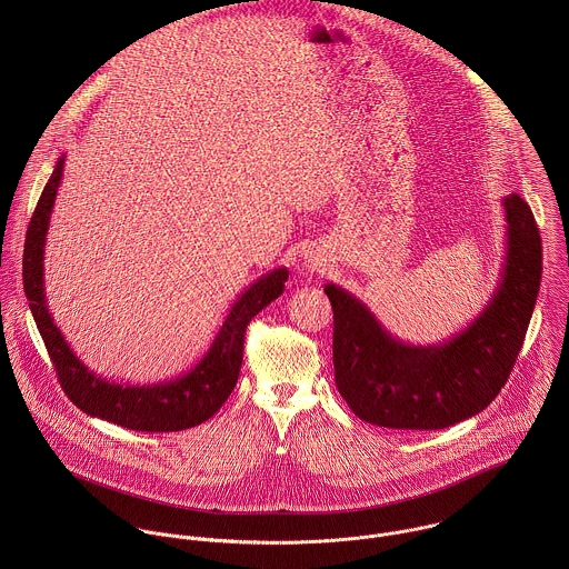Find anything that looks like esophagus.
I'll return each instance as SVG.
<instances>
[{
  "label": "esophagus",
  "mask_w": 569,
  "mask_h": 569,
  "mask_svg": "<svg viewBox=\"0 0 569 569\" xmlns=\"http://www.w3.org/2000/svg\"><path fill=\"white\" fill-rule=\"evenodd\" d=\"M307 264H309L311 271H322V269H325V262H322V258H318V256H309V258H307Z\"/></svg>",
  "instance_id": "34e87169"
}]
</instances>
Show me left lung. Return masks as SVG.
Segmentation results:
<instances>
[{"mask_svg":"<svg viewBox=\"0 0 569 569\" xmlns=\"http://www.w3.org/2000/svg\"><path fill=\"white\" fill-rule=\"evenodd\" d=\"M503 210L501 280L482 313L442 343H403L359 298L325 284L335 326V383L361 420L390 429H445L495 401L523 346L543 271L530 206L508 194Z\"/></svg>","mask_w":569,"mask_h":569,"instance_id":"1","label":"left lung"}]
</instances>
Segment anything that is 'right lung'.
Masks as SVG:
<instances>
[{"instance_id": "add662e5", "label": "right lung", "mask_w": 569, "mask_h": 569, "mask_svg": "<svg viewBox=\"0 0 569 569\" xmlns=\"http://www.w3.org/2000/svg\"><path fill=\"white\" fill-rule=\"evenodd\" d=\"M66 156L59 158L28 226L23 249V289L30 311L57 368L61 388L87 416L109 420L133 431H181L206 422L232 395L243 363L244 328L284 291L287 267H278L249 284L232 305L210 350L188 372L160 383H113L91 372L68 346L46 305L43 251L54 199L61 186Z\"/></svg>"}]
</instances>
